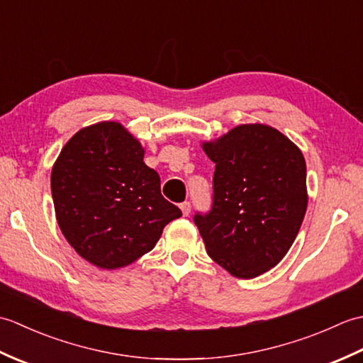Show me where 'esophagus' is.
<instances>
[{"label": "esophagus", "mask_w": 363, "mask_h": 363, "mask_svg": "<svg viewBox=\"0 0 363 363\" xmlns=\"http://www.w3.org/2000/svg\"><path fill=\"white\" fill-rule=\"evenodd\" d=\"M181 211H182V215L184 217H189V213H190V209H191V206H190V203L189 201H184V203H181Z\"/></svg>", "instance_id": "1"}]
</instances>
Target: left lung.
I'll return each instance as SVG.
<instances>
[{"instance_id":"left-lung-1","label":"left lung","mask_w":363,"mask_h":363,"mask_svg":"<svg viewBox=\"0 0 363 363\" xmlns=\"http://www.w3.org/2000/svg\"><path fill=\"white\" fill-rule=\"evenodd\" d=\"M203 150L213 164V199L194 217L207 254L235 277L276 267L295 242L307 209L306 160L267 125H240Z\"/></svg>"}]
</instances>
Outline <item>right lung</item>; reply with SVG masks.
<instances>
[{"label": "right lung", "instance_id": "1", "mask_svg": "<svg viewBox=\"0 0 363 363\" xmlns=\"http://www.w3.org/2000/svg\"><path fill=\"white\" fill-rule=\"evenodd\" d=\"M125 126L101 121L78 130L51 172L59 228L81 257L115 269L150 252L182 212L162 196L156 169Z\"/></svg>", "mask_w": 363, "mask_h": 363}]
</instances>
